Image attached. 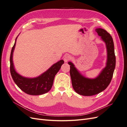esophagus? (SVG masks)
<instances>
[{"mask_svg": "<svg viewBox=\"0 0 127 127\" xmlns=\"http://www.w3.org/2000/svg\"><path fill=\"white\" fill-rule=\"evenodd\" d=\"M71 57L70 55H67L66 56H64V62H68V61H69L70 60H71Z\"/></svg>", "mask_w": 127, "mask_h": 127, "instance_id": "obj_1", "label": "esophagus"}]
</instances>
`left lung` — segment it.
Here are the masks:
<instances>
[{
	"instance_id": "8db88e82",
	"label": "left lung",
	"mask_w": 127,
	"mask_h": 127,
	"mask_svg": "<svg viewBox=\"0 0 127 127\" xmlns=\"http://www.w3.org/2000/svg\"><path fill=\"white\" fill-rule=\"evenodd\" d=\"M96 31L105 42L107 52L106 66L97 77L92 79L84 77L77 70L72 63H68L70 65V75L72 87L76 93L83 96L96 95L105 90L112 80L116 67V56L112 36L106 30L101 28L96 29Z\"/></svg>"
}]
</instances>
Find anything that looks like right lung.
Returning a JSON list of instances; mask_svg holds the SVG:
<instances>
[{
	"label": "right lung",
	"mask_w": 127,
	"mask_h": 127,
	"mask_svg": "<svg viewBox=\"0 0 127 127\" xmlns=\"http://www.w3.org/2000/svg\"><path fill=\"white\" fill-rule=\"evenodd\" d=\"M15 44L16 41L11 49L10 56V71L14 82L22 91L29 95H39L47 93L51 90L55 75L64 63V60H61L52 65L47 71L36 78L23 77L18 74L14 68L12 58Z\"/></svg>",
	"instance_id": "add662e5"
}]
</instances>
